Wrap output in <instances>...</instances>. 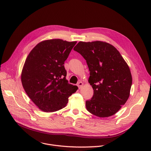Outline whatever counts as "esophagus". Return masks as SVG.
I'll list each match as a JSON object with an SVG mask.
<instances>
[{
    "label": "esophagus",
    "instance_id": "1",
    "mask_svg": "<svg viewBox=\"0 0 151 151\" xmlns=\"http://www.w3.org/2000/svg\"><path fill=\"white\" fill-rule=\"evenodd\" d=\"M77 85H78V88L80 89L82 88V86H83V83H82V82H79L78 83Z\"/></svg>",
    "mask_w": 151,
    "mask_h": 151
}]
</instances>
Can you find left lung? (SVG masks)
Instances as JSON below:
<instances>
[{
    "label": "left lung",
    "instance_id": "obj_1",
    "mask_svg": "<svg viewBox=\"0 0 151 151\" xmlns=\"http://www.w3.org/2000/svg\"><path fill=\"white\" fill-rule=\"evenodd\" d=\"M86 60L90 71L89 83L93 89L86 108L100 118L115 114L127 101L132 79L129 68L119 51L101 41L79 42L73 48Z\"/></svg>",
    "mask_w": 151,
    "mask_h": 151
}]
</instances>
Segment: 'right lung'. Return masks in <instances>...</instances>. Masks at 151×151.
Masks as SVG:
<instances>
[{
	"instance_id": "obj_1",
	"label": "right lung",
	"mask_w": 151,
	"mask_h": 151,
	"mask_svg": "<svg viewBox=\"0 0 151 151\" xmlns=\"http://www.w3.org/2000/svg\"><path fill=\"white\" fill-rule=\"evenodd\" d=\"M77 42L50 39L39 43L28 55L21 74L23 87L42 111L64 108L78 89L66 79L65 61Z\"/></svg>"
}]
</instances>
